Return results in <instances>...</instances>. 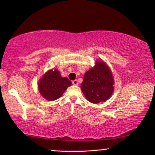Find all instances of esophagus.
Here are the masks:
<instances>
[{
    "instance_id": "1",
    "label": "esophagus",
    "mask_w": 155,
    "mask_h": 155,
    "mask_svg": "<svg viewBox=\"0 0 155 155\" xmlns=\"http://www.w3.org/2000/svg\"><path fill=\"white\" fill-rule=\"evenodd\" d=\"M72 84L74 85H78V81L77 80L72 81Z\"/></svg>"
}]
</instances>
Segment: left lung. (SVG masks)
Returning <instances> with one entry per match:
<instances>
[{
    "mask_svg": "<svg viewBox=\"0 0 155 155\" xmlns=\"http://www.w3.org/2000/svg\"><path fill=\"white\" fill-rule=\"evenodd\" d=\"M114 84L111 70L105 63L97 60L95 66L84 75L81 88L89 102L97 104L111 97L114 90Z\"/></svg>",
    "mask_w": 155,
    "mask_h": 155,
    "instance_id": "obj_1",
    "label": "left lung"
}]
</instances>
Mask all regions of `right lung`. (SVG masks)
Segmentation results:
<instances>
[{"instance_id":"1","label":"right lung","mask_w":155,"mask_h":155,"mask_svg":"<svg viewBox=\"0 0 155 155\" xmlns=\"http://www.w3.org/2000/svg\"><path fill=\"white\" fill-rule=\"evenodd\" d=\"M72 85L67 77H62L57 70H50L38 82L39 91L44 98L52 101L60 98Z\"/></svg>"}]
</instances>
